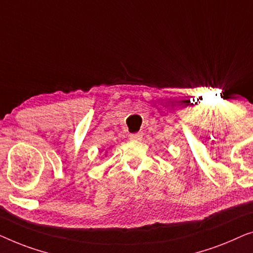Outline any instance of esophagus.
<instances>
[{"instance_id":"1","label":"esophagus","mask_w":253,"mask_h":253,"mask_svg":"<svg viewBox=\"0 0 253 253\" xmlns=\"http://www.w3.org/2000/svg\"><path fill=\"white\" fill-rule=\"evenodd\" d=\"M142 136H143V133H134V134H130L129 135V140L130 141H140Z\"/></svg>"}]
</instances>
